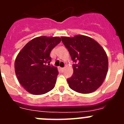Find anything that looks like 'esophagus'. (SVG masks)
<instances>
[{
	"instance_id": "esophagus-1",
	"label": "esophagus",
	"mask_w": 124,
	"mask_h": 124,
	"mask_svg": "<svg viewBox=\"0 0 124 124\" xmlns=\"http://www.w3.org/2000/svg\"><path fill=\"white\" fill-rule=\"evenodd\" d=\"M60 70H61V71H63L64 70V68H60Z\"/></svg>"
}]
</instances>
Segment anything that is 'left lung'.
Listing matches in <instances>:
<instances>
[{
  "label": "left lung",
  "mask_w": 124,
  "mask_h": 124,
  "mask_svg": "<svg viewBox=\"0 0 124 124\" xmlns=\"http://www.w3.org/2000/svg\"><path fill=\"white\" fill-rule=\"evenodd\" d=\"M71 59L73 74L67 81L73 91L88 94L99 88L107 74L108 58L101 46L90 37H62Z\"/></svg>",
  "instance_id": "1"
}]
</instances>
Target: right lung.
<instances>
[{
    "label": "right lung",
    "mask_w": 124,
    "mask_h": 124,
    "mask_svg": "<svg viewBox=\"0 0 124 124\" xmlns=\"http://www.w3.org/2000/svg\"><path fill=\"white\" fill-rule=\"evenodd\" d=\"M61 40L59 37H37L29 41L17 55L15 73L28 93L43 94L54 88L58 71L50 64V54Z\"/></svg>",
    "instance_id": "right-lung-1"
}]
</instances>
